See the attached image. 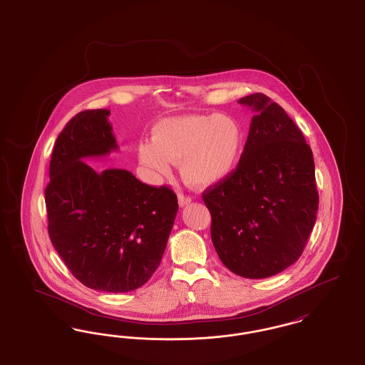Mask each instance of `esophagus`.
I'll use <instances>...</instances> for the list:
<instances>
[{
  "instance_id": "esophagus-1",
  "label": "esophagus",
  "mask_w": 365,
  "mask_h": 365,
  "mask_svg": "<svg viewBox=\"0 0 365 365\" xmlns=\"http://www.w3.org/2000/svg\"><path fill=\"white\" fill-rule=\"evenodd\" d=\"M178 201H179V205H180V207H185V205L190 204L191 197L183 195V194H179V195H178Z\"/></svg>"
}]
</instances>
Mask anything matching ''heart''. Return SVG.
<instances>
[{"instance_id": "obj_1", "label": "heart", "mask_w": 365, "mask_h": 365, "mask_svg": "<svg viewBox=\"0 0 365 365\" xmlns=\"http://www.w3.org/2000/svg\"><path fill=\"white\" fill-rule=\"evenodd\" d=\"M242 128L232 116L185 115L157 123L152 140L140 142L139 161L160 175L179 163L186 183L208 187L234 171L242 150Z\"/></svg>"}]
</instances>
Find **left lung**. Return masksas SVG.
Segmentation results:
<instances>
[{
  "label": "left lung",
  "mask_w": 365,
  "mask_h": 365,
  "mask_svg": "<svg viewBox=\"0 0 365 365\" xmlns=\"http://www.w3.org/2000/svg\"><path fill=\"white\" fill-rule=\"evenodd\" d=\"M237 168L202 192L210 237L227 268L247 279L277 275L304 252L319 209L309 145L282 106L255 93Z\"/></svg>",
  "instance_id": "1"
}]
</instances>
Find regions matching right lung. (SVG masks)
Here are the masks:
<instances>
[{"mask_svg":"<svg viewBox=\"0 0 365 365\" xmlns=\"http://www.w3.org/2000/svg\"><path fill=\"white\" fill-rule=\"evenodd\" d=\"M108 109L73 116L54 143L45 189L48 231L72 275L106 293L143 286L163 259L178 198L130 171H94L83 161L118 150Z\"/></svg>","mask_w":365,"mask_h":365,"instance_id":"obj_1","label":"right lung"}]
</instances>
